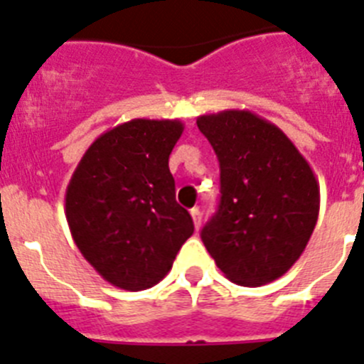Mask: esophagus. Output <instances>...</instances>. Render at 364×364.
<instances>
[{"instance_id": "34e87169", "label": "esophagus", "mask_w": 364, "mask_h": 364, "mask_svg": "<svg viewBox=\"0 0 364 364\" xmlns=\"http://www.w3.org/2000/svg\"><path fill=\"white\" fill-rule=\"evenodd\" d=\"M191 216H192V220H194V228L200 229V225H201V210L198 209V207H194V209H191Z\"/></svg>"}]
</instances>
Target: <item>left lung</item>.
<instances>
[{"label": "left lung", "mask_w": 364, "mask_h": 364, "mask_svg": "<svg viewBox=\"0 0 364 364\" xmlns=\"http://www.w3.org/2000/svg\"><path fill=\"white\" fill-rule=\"evenodd\" d=\"M220 163V205L201 229L216 267L261 287L291 270L314 231L320 188L292 140L252 111L198 116Z\"/></svg>", "instance_id": "8db88e82"}]
</instances>
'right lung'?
<instances>
[{"label":"right lung","instance_id":"add662e5","mask_svg":"<svg viewBox=\"0 0 364 364\" xmlns=\"http://www.w3.org/2000/svg\"><path fill=\"white\" fill-rule=\"evenodd\" d=\"M183 129L179 120L148 118L116 125L88 146L66 187L73 242L118 289L157 285L194 233L168 168Z\"/></svg>","mask_w":364,"mask_h":364}]
</instances>
